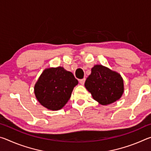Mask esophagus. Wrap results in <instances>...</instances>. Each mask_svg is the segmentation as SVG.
Returning <instances> with one entry per match:
<instances>
[{
	"instance_id": "obj_1",
	"label": "esophagus",
	"mask_w": 151,
	"mask_h": 151,
	"mask_svg": "<svg viewBox=\"0 0 151 151\" xmlns=\"http://www.w3.org/2000/svg\"><path fill=\"white\" fill-rule=\"evenodd\" d=\"M85 78H82V79H81V80H79V83H80L81 85H83L84 84H85Z\"/></svg>"
}]
</instances>
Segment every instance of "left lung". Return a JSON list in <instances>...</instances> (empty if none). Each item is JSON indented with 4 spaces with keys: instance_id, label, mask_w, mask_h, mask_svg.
Segmentation results:
<instances>
[{
    "instance_id": "left-lung-1",
    "label": "left lung",
    "mask_w": 151,
    "mask_h": 151,
    "mask_svg": "<svg viewBox=\"0 0 151 151\" xmlns=\"http://www.w3.org/2000/svg\"><path fill=\"white\" fill-rule=\"evenodd\" d=\"M85 86L94 100L102 105H108L119 100L124 93L121 75L101 65H96L91 68Z\"/></svg>"
}]
</instances>
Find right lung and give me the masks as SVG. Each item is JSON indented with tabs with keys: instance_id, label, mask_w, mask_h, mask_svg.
<instances>
[{
	"instance_id": "add662e5",
	"label": "right lung",
	"mask_w": 151,
	"mask_h": 151,
	"mask_svg": "<svg viewBox=\"0 0 151 151\" xmlns=\"http://www.w3.org/2000/svg\"><path fill=\"white\" fill-rule=\"evenodd\" d=\"M78 81L63 66L47 68L35 83L34 92L39 103L50 111H58L67 103Z\"/></svg>"
}]
</instances>
